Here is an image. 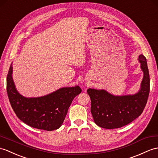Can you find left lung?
<instances>
[{
    "instance_id": "obj_1",
    "label": "left lung",
    "mask_w": 158,
    "mask_h": 158,
    "mask_svg": "<svg viewBox=\"0 0 158 158\" xmlns=\"http://www.w3.org/2000/svg\"><path fill=\"white\" fill-rule=\"evenodd\" d=\"M139 60L143 71L141 89L135 95L115 96L107 91L88 89L91 98V112L97 125L107 129H118L140 116L145 107L149 94V73L146 58L139 55Z\"/></svg>"
}]
</instances>
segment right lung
I'll list each match as a JSON object with an SVG mask.
<instances>
[{
    "mask_svg": "<svg viewBox=\"0 0 158 158\" xmlns=\"http://www.w3.org/2000/svg\"><path fill=\"white\" fill-rule=\"evenodd\" d=\"M10 64L6 77V91L17 116L27 125L38 129L53 131L63 123L75 96L81 92L79 86L63 87L47 96L27 98L17 92L12 78Z\"/></svg>",
    "mask_w": 158,
    "mask_h": 158,
    "instance_id": "1",
    "label": "right lung"
}]
</instances>
